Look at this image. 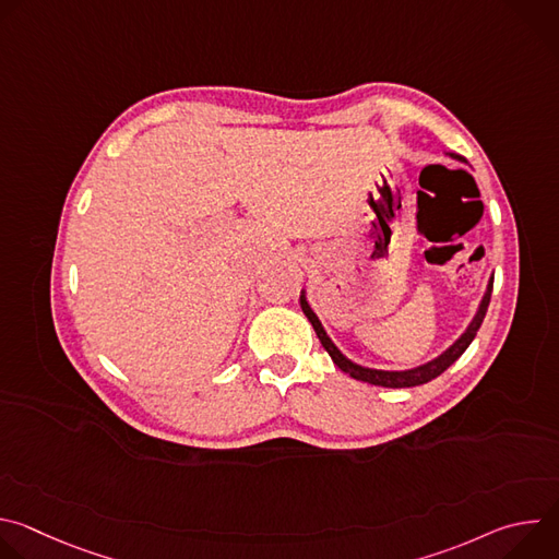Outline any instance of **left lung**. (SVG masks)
<instances>
[{
    "label": "left lung",
    "instance_id": "8db88e82",
    "mask_svg": "<svg viewBox=\"0 0 559 559\" xmlns=\"http://www.w3.org/2000/svg\"><path fill=\"white\" fill-rule=\"evenodd\" d=\"M451 156L453 158H460V162H464V158L460 156V154H453L451 152ZM491 292H493V276H491V281H489V287H487V294H485V298H483V302H480V309H477V313H475V318L471 321V325L466 328V332L442 354V356H438L436 360H431V362H427V365H423V367H416V369H409V371H380V369H367V367H360V365H356V362H352V360H347L341 352H338V347L330 341V336L325 334V330H323V325H321V321H318L316 318V313L309 309V305H307V300H305V296H300V307H302V311H305V316L309 318V323H311V328H313V332H316V336H318V341H321V345L325 347V352L332 356V360L338 365V369L341 371H345V373H349L352 378H356V380H362V382H369V384H378V386H391V389H401V386H416V384H425V382H429V380H433V378H438L442 371H447L464 352H466V347L471 345V341L475 338V334H477V330H480V325H483V321H485V316H487V309H489V302H491Z\"/></svg>",
    "mask_w": 559,
    "mask_h": 559
}]
</instances>
